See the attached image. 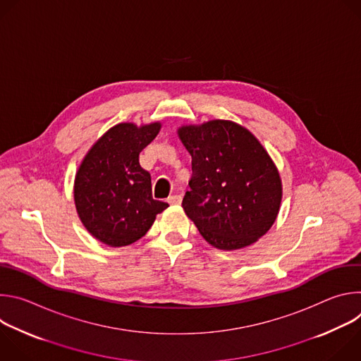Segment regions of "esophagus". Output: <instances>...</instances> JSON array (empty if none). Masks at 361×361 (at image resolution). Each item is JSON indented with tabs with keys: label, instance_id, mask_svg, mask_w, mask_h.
Listing matches in <instances>:
<instances>
[{
	"label": "esophagus",
	"instance_id": "obj_1",
	"mask_svg": "<svg viewBox=\"0 0 361 361\" xmlns=\"http://www.w3.org/2000/svg\"><path fill=\"white\" fill-rule=\"evenodd\" d=\"M169 202H170L171 205H178V204H181V195L176 194V195L169 197Z\"/></svg>",
	"mask_w": 361,
	"mask_h": 361
}]
</instances>
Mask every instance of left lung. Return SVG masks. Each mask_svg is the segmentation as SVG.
Segmentation results:
<instances>
[{
    "mask_svg": "<svg viewBox=\"0 0 361 361\" xmlns=\"http://www.w3.org/2000/svg\"><path fill=\"white\" fill-rule=\"evenodd\" d=\"M177 134L192 169L183 209L202 238L233 251L263 237L279 216L283 185L262 142L228 120L181 126Z\"/></svg>",
    "mask_w": 361,
    "mask_h": 361,
    "instance_id": "left-lung-1",
    "label": "left lung"
}]
</instances>
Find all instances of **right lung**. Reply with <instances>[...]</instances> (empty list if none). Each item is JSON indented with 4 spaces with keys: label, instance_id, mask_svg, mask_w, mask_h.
<instances>
[{
    "label": "right lung",
    "instance_id": "right-lung-1",
    "mask_svg": "<svg viewBox=\"0 0 361 361\" xmlns=\"http://www.w3.org/2000/svg\"><path fill=\"white\" fill-rule=\"evenodd\" d=\"M161 123H120L102 134L82 159L74 180L77 214L87 231L110 247L140 240L169 204L152 198L151 176L140 152Z\"/></svg>",
    "mask_w": 361,
    "mask_h": 361
}]
</instances>
